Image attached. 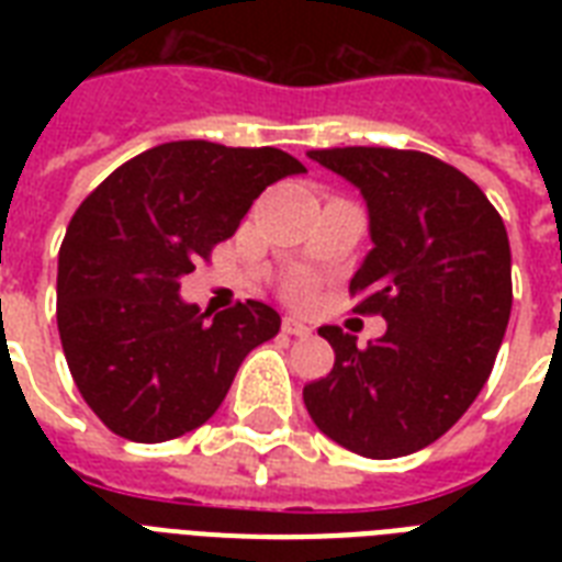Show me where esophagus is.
<instances>
[{"label": "esophagus", "mask_w": 562, "mask_h": 562, "mask_svg": "<svg viewBox=\"0 0 562 562\" xmlns=\"http://www.w3.org/2000/svg\"><path fill=\"white\" fill-rule=\"evenodd\" d=\"M282 333L297 335V338H308V335H312V326H308L306 321H300V317L285 315L282 317Z\"/></svg>", "instance_id": "esophagus-1"}]
</instances>
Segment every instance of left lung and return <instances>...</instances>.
Here are the masks:
<instances>
[{"instance_id": "obj_1", "label": "left lung", "mask_w": 562, "mask_h": 562, "mask_svg": "<svg viewBox=\"0 0 562 562\" xmlns=\"http://www.w3.org/2000/svg\"><path fill=\"white\" fill-rule=\"evenodd\" d=\"M368 203L370 254L350 291L382 315L359 347L321 326L335 364L303 387L308 417L344 449L387 461L426 449L463 417L487 382L514 303L510 241L487 194L449 162L400 148L308 151Z\"/></svg>"}]
</instances>
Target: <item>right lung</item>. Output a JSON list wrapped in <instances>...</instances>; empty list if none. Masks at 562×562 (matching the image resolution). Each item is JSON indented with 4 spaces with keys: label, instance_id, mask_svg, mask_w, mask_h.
<instances>
[{
    "label": "right lung",
    "instance_id": "add662e5",
    "mask_svg": "<svg viewBox=\"0 0 562 562\" xmlns=\"http://www.w3.org/2000/svg\"><path fill=\"white\" fill-rule=\"evenodd\" d=\"M306 166L280 148L180 139L119 166L69 221L57 329L95 417L136 443L203 426L254 347L280 333L268 303L201 312L180 280L236 233L250 203Z\"/></svg>",
    "mask_w": 562,
    "mask_h": 562
}]
</instances>
